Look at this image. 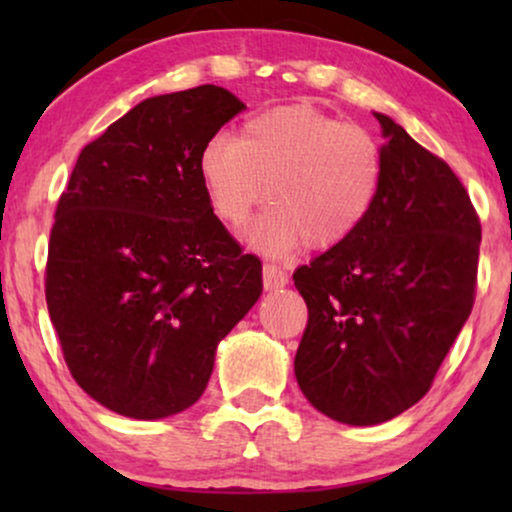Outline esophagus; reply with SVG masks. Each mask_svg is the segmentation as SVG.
Returning a JSON list of instances; mask_svg holds the SVG:
<instances>
[{
    "mask_svg": "<svg viewBox=\"0 0 512 512\" xmlns=\"http://www.w3.org/2000/svg\"><path fill=\"white\" fill-rule=\"evenodd\" d=\"M263 284L265 289H282V286L289 284V275L282 268H277L275 263L263 265Z\"/></svg>",
    "mask_w": 512,
    "mask_h": 512,
    "instance_id": "esophagus-1",
    "label": "esophagus"
}]
</instances>
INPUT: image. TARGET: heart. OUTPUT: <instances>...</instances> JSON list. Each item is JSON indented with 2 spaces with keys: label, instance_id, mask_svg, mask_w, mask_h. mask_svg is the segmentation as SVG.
Instances as JSON below:
<instances>
[{
  "label": "heart",
  "instance_id": "b5f03b06",
  "mask_svg": "<svg viewBox=\"0 0 512 512\" xmlns=\"http://www.w3.org/2000/svg\"><path fill=\"white\" fill-rule=\"evenodd\" d=\"M198 177L212 214L226 226L247 221L258 202L270 209L251 233L268 254L300 244L326 251L347 242L373 209L382 151L368 130L307 104L249 114L235 137H209Z\"/></svg>",
  "mask_w": 512,
  "mask_h": 512
}]
</instances>
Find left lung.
<instances>
[{
  "instance_id": "1",
  "label": "left lung",
  "mask_w": 512,
  "mask_h": 512,
  "mask_svg": "<svg viewBox=\"0 0 512 512\" xmlns=\"http://www.w3.org/2000/svg\"><path fill=\"white\" fill-rule=\"evenodd\" d=\"M382 181L347 242L300 265L307 303L296 377L335 422L370 426L431 389L475 303L480 216L452 167L375 114Z\"/></svg>"
}]
</instances>
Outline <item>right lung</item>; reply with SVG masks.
<instances>
[{
    "mask_svg": "<svg viewBox=\"0 0 512 512\" xmlns=\"http://www.w3.org/2000/svg\"><path fill=\"white\" fill-rule=\"evenodd\" d=\"M242 109L219 86L149 97L83 146L60 195L48 314L76 384L118 415L191 408L219 340L261 296V261L198 177L202 144Z\"/></svg>",
    "mask_w": 512,
    "mask_h": 512,
    "instance_id": "obj_1",
    "label": "right lung"
}]
</instances>
